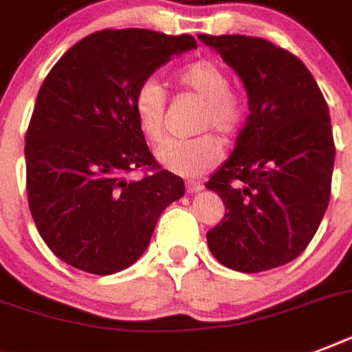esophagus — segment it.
Listing matches in <instances>:
<instances>
[{"label": "esophagus", "mask_w": 352, "mask_h": 352, "mask_svg": "<svg viewBox=\"0 0 352 352\" xmlns=\"http://www.w3.org/2000/svg\"><path fill=\"white\" fill-rule=\"evenodd\" d=\"M203 190V184L197 181H188L186 182V192L188 193H199Z\"/></svg>", "instance_id": "1"}]
</instances>
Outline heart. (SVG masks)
Listing matches in <instances>:
<instances>
[{"instance_id":"heart-1","label":"heart","mask_w":352,"mask_h":352,"mask_svg":"<svg viewBox=\"0 0 352 352\" xmlns=\"http://www.w3.org/2000/svg\"><path fill=\"white\" fill-rule=\"evenodd\" d=\"M179 84L204 100L199 129H215L225 138L237 135L246 117L245 102L230 89V76L219 62L201 58L179 71ZM166 91L155 76L142 80L133 95V111L140 131L153 144L164 140ZM221 142L212 133L190 140H173L159 151V160L173 173L201 175L221 159Z\"/></svg>"}]
</instances>
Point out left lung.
Masks as SVG:
<instances>
[{"label":"left lung","instance_id":"8db88e82","mask_svg":"<svg viewBox=\"0 0 352 352\" xmlns=\"http://www.w3.org/2000/svg\"><path fill=\"white\" fill-rule=\"evenodd\" d=\"M245 84L250 115L206 182L225 217L206 234L225 267L256 274L300 256L331 197L334 140L327 102L300 58L263 38L199 34Z\"/></svg>","mask_w":352,"mask_h":352}]
</instances>
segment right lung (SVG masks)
I'll return each mask as SVG.
<instances>
[{
  "mask_svg": "<svg viewBox=\"0 0 352 352\" xmlns=\"http://www.w3.org/2000/svg\"><path fill=\"white\" fill-rule=\"evenodd\" d=\"M190 34L106 29L85 36L47 74L25 137L36 228L62 261L98 276L131 267L184 182L162 170L133 111L142 80L195 49ZM150 173L127 182L129 170Z\"/></svg>",
  "mask_w": 352,
  "mask_h": 352,
  "instance_id": "1",
  "label": "right lung"
}]
</instances>
